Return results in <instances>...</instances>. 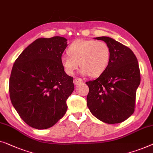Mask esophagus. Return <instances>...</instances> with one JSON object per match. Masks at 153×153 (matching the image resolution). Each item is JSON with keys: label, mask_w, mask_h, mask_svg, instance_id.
Here are the masks:
<instances>
[{"label": "esophagus", "mask_w": 153, "mask_h": 153, "mask_svg": "<svg viewBox=\"0 0 153 153\" xmlns=\"http://www.w3.org/2000/svg\"><path fill=\"white\" fill-rule=\"evenodd\" d=\"M82 82H83V80L80 78V77H76L74 80V83L75 85H79Z\"/></svg>", "instance_id": "obj_1"}]
</instances>
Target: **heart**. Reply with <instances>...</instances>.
I'll use <instances>...</instances> for the list:
<instances>
[{
	"mask_svg": "<svg viewBox=\"0 0 153 153\" xmlns=\"http://www.w3.org/2000/svg\"><path fill=\"white\" fill-rule=\"evenodd\" d=\"M68 55L60 58V63L66 74L71 76L79 66L81 74L95 77L100 75L108 66L111 50L104 42L92 39H77L70 45Z\"/></svg>",
	"mask_w": 153,
	"mask_h": 153,
	"instance_id": "heart-1",
	"label": "heart"
}]
</instances>
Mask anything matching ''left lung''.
I'll list each match as a JSON object with an SVG mask.
<instances>
[{"instance_id":"obj_1","label":"left lung","mask_w":153,"mask_h":153,"mask_svg":"<svg viewBox=\"0 0 153 153\" xmlns=\"http://www.w3.org/2000/svg\"><path fill=\"white\" fill-rule=\"evenodd\" d=\"M95 39L109 45L111 59L97 79L86 82L89 89L87 106L101 121L119 123L134 111L137 89L141 82L138 61L130 48L112 38Z\"/></svg>"}]
</instances>
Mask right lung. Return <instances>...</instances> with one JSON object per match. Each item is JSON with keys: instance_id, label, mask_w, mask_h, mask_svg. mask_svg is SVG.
I'll list each match as a JSON object with an SVG mask.
<instances>
[{"instance_id": "obj_1", "label": "right lung", "mask_w": 153, "mask_h": 153, "mask_svg": "<svg viewBox=\"0 0 153 153\" xmlns=\"http://www.w3.org/2000/svg\"><path fill=\"white\" fill-rule=\"evenodd\" d=\"M66 38H39L17 57L10 77L12 105L23 121L38 130L51 128L67 110L74 90V77L60 63L68 46Z\"/></svg>"}]
</instances>
